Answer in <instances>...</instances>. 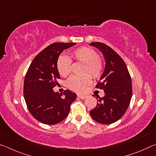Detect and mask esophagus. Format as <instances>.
<instances>
[{
    "label": "esophagus",
    "mask_w": 156,
    "mask_h": 156,
    "mask_svg": "<svg viewBox=\"0 0 156 156\" xmlns=\"http://www.w3.org/2000/svg\"><path fill=\"white\" fill-rule=\"evenodd\" d=\"M78 97L79 98H80V99H85L86 98V96H84V95H80V94H78Z\"/></svg>",
    "instance_id": "obj_1"
}]
</instances>
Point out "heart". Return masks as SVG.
I'll return each mask as SVG.
<instances>
[{
	"label": "heart",
	"instance_id": "heart-1",
	"mask_svg": "<svg viewBox=\"0 0 156 156\" xmlns=\"http://www.w3.org/2000/svg\"><path fill=\"white\" fill-rule=\"evenodd\" d=\"M76 61L84 64L83 73H88L92 78H98L103 72L102 60L98 56L96 51L89 47H80L71 54ZM57 69L60 76L66 77L71 73L72 65L67 57L60 56L57 60ZM91 83V77L88 75L83 76H73L67 81L69 88L76 92H83Z\"/></svg>",
	"mask_w": 156,
	"mask_h": 156
}]
</instances>
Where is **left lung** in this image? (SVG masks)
Returning a JSON list of instances; mask_svg holds the SVG:
<instances>
[{"mask_svg": "<svg viewBox=\"0 0 156 156\" xmlns=\"http://www.w3.org/2000/svg\"><path fill=\"white\" fill-rule=\"evenodd\" d=\"M90 45L102 52L105 67L96 86L103 89L105 96L97 95V106L89 113L96 122L109 125L122 118L127 109L132 97L131 76L122 58L110 47L98 42Z\"/></svg>", "mask_w": 156, "mask_h": 156, "instance_id": "left-lung-1", "label": "left lung"}]
</instances>
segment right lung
<instances>
[{
  "label": "right lung",
  "mask_w": 156,
  "mask_h": 156,
  "mask_svg": "<svg viewBox=\"0 0 156 156\" xmlns=\"http://www.w3.org/2000/svg\"><path fill=\"white\" fill-rule=\"evenodd\" d=\"M75 43H55L50 44L34 58L26 73L24 98L34 118L46 125H55L68 115L70 105L76 99V94L65 90L63 94L53 88L58 84L60 74L57 60L65 49Z\"/></svg>",
  "instance_id": "add662e5"
}]
</instances>
